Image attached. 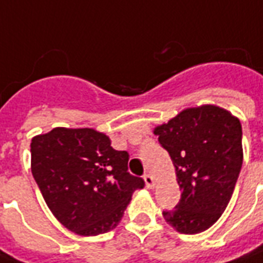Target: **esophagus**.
I'll list each match as a JSON object with an SVG mask.
<instances>
[{
    "mask_svg": "<svg viewBox=\"0 0 263 263\" xmlns=\"http://www.w3.org/2000/svg\"><path fill=\"white\" fill-rule=\"evenodd\" d=\"M143 179H145L146 186H147L149 189L154 187V178L152 174H149V172H147V174H145V175H143Z\"/></svg>",
    "mask_w": 263,
    "mask_h": 263,
    "instance_id": "34e87169",
    "label": "esophagus"
}]
</instances>
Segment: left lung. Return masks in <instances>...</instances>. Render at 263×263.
Returning a JSON list of instances; mask_svg holds the SVG:
<instances>
[{"label":"left lung","mask_w":263,"mask_h":263,"mask_svg":"<svg viewBox=\"0 0 263 263\" xmlns=\"http://www.w3.org/2000/svg\"><path fill=\"white\" fill-rule=\"evenodd\" d=\"M154 135L170 154L182 190L176 207L163 211L164 219L179 233L207 230L228 207L243 165L238 118L218 106L190 107Z\"/></svg>","instance_id":"left-lung-1"}]
</instances>
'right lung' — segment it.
Listing matches in <instances>:
<instances>
[{"label": "right lung", "mask_w": 263, "mask_h": 263, "mask_svg": "<svg viewBox=\"0 0 263 263\" xmlns=\"http://www.w3.org/2000/svg\"><path fill=\"white\" fill-rule=\"evenodd\" d=\"M31 172L62 225L81 236L113 230L145 180L128 172L129 154L91 128H53L31 139Z\"/></svg>", "instance_id": "obj_1"}]
</instances>
